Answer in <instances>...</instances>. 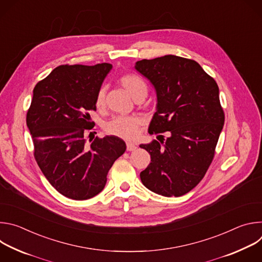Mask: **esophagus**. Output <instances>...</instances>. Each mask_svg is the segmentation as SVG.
Segmentation results:
<instances>
[{
	"label": "esophagus",
	"mask_w": 262,
	"mask_h": 262,
	"mask_svg": "<svg viewBox=\"0 0 262 262\" xmlns=\"http://www.w3.org/2000/svg\"><path fill=\"white\" fill-rule=\"evenodd\" d=\"M137 149V146L136 145H134V144H132V143H127L126 144V150L127 151H135Z\"/></svg>",
	"instance_id": "esophagus-1"
}]
</instances>
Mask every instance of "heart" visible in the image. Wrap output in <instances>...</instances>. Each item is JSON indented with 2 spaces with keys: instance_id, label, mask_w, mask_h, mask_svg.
I'll list each match as a JSON object with an SVG mask.
<instances>
[{
  "instance_id": "b5f03b06",
  "label": "heart",
  "mask_w": 262,
  "mask_h": 262,
  "mask_svg": "<svg viewBox=\"0 0 262 262\" xmlns=\"http://www.w3.org/2000/svg\"><path fill=\"white\" fill-rule=\"evenodd\" d=\"M120 85L129 93V95L137 99L140 97H145L148 91L147 84L145 81L135 73H125L119 79ZM105 92L104 88L101 87L95 98V103L98 107L104 105ZM141 121L137 117H127V116H117L108 121L105 125V132L108 135H113L124 140H135L140 134Z\"/></svg>"
}]
</instances>
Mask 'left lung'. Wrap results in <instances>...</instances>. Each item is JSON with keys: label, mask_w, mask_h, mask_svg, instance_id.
<instances>
[{"label": "left lung", "mask_w": 262, "mask_h": 262, "mask_svg": "<svg viewBox=\"0 0 262 262\" xmlns=\"http://www.w3.org/2000/svg\"><path fill=\"white\" fill-rule=\"evenodd\" d=\"M135 68L157 91L148 133H170L165 142L140 145L151 158L141 181L159 195L182 196L202 180L214 157L225 121L217 84L196 61L174 55L138 61Z\"/></svg>", "instance_id": "8db88e82"}]
</instances>
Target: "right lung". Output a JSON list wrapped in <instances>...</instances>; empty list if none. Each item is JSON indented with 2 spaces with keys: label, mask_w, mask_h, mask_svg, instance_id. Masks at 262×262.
Here are the masks:
<instances>
[{
  "label": "right lung",
  "mask_w": 262,
  "mask_h": 262,
  "mask_svg": "<svg viewBox=\"0 0 262 262\" xmlns=\"http://www.w3.org/2000/svg\"><path fill=\"white\" fill-rule=\"evenodd\" d=\"M111 68L110 63L60 65L33 90L27 125L34 158L54 188L73 200L99 194L108 170L126 149L115 136L86 144L95 125L89 113L96 111V94Z\"/></svg>",
  "instance_id": "add662e5"
}]
</instances>
